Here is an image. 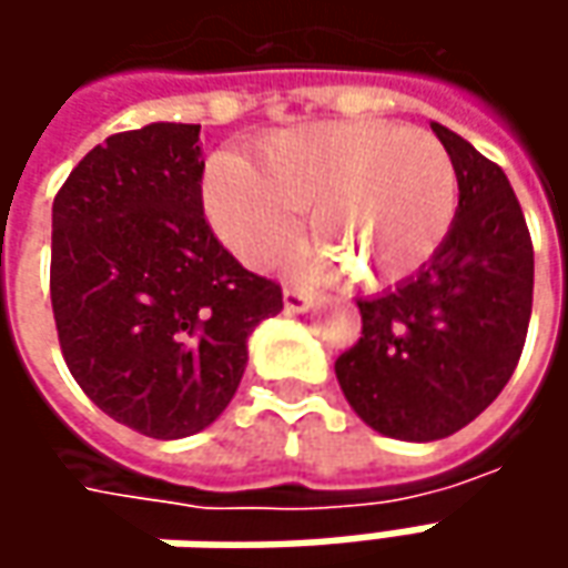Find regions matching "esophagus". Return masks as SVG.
Returning <instances> with one entry per match:
<instances>
[{"label": "esophagus", "instance_id": "obj_1", "mask_svg": "<svg viewBox=\"0 0 568 568\" xmlns=\"http://www.w3.org/2000/svg\"><path fill=\"white\" fill-rule=\"evenodd\" d=\"M284 306H287V313H306L313 306V294L300 291V287H284Z\"/></svg>", "mask_w": 568, "mask_h": 568}]
</instances>
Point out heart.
<instances>
[{
  "instance_id": "obj_1",
  "label": "heart",
  "mask_w": 568,
  "mask_h": 568,
  "mask_svg": "<svg viewBox=\"0 0 568 568\" xmlns=\"http://www.w3.org/2000/svg\"><path fill=\"white\" fill-rule=\"evenodd\" d=\"M205 211L250 265H268L310 211L318 236L303 262L347 268L357 284L407 281L443 250L458 211V173L439 139L395 122H316L258 144L255 166L207 164Z\"/></svg>"
}]
</instances>
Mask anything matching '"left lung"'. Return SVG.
<instances>
[{
	"label": "left lung",
	"instance_id": "8db88e82",
	"mask_svg": "<svg viewBox=\"0 0 568 568\" xmlns=\"http://www.w3.org/2000/svg\"><path fill=\"white\" fill-rule=\"evenodd\" d=\"M458 173V211L443 250L395 291L357 300L361 341L335 376L363 424L429 443L487 410L518 366L535 246L503 166L433 122Z\"/></svg>",
	"mask_w": 568,
	"mask_h": 568
}]
</instances>
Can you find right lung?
I'll return each mask as SVG.
<instances>
[{"mask_svg":"<svg viewBox=\"0 0 568 568\" xmlns=\"http://www.w3.org/2000/svg\"><path fill=\"white\" fill-rule=\"evenodd\" d=\"M199 125L151 122L91 148L53 199L50 300L69 373L113 420L183 439L221 417L246 341L284 310L205 221Z\"/></svg>","mask_w":568,"mask_h":568,"instance_id":"obj_1","label":"right lung"}]
</instances>
